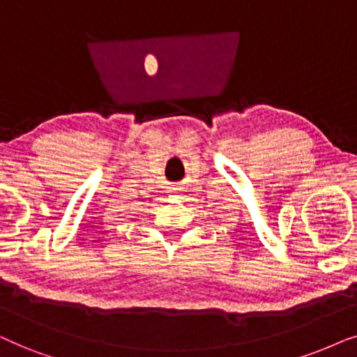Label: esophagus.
<instances>
[{
	"instance_id": "34e87169",
	"label": "esophagus",
	"mask_w": 357,
	"mask_h": 357,
	"mask_svg": "<svg viewBox=\"0 0 357 357\" xmlns=\"http://www.w3.org/2000/svg\"><path fill=\"white\" fill-rule=\"evenodd\" d=\"M169 189L173 192H179V191H183V186H181V184H171Z\"/></svg>"
}]
</instances>
